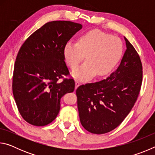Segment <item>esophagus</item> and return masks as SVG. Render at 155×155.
Instances as JSON below:
<instances>
[{
  "instance_id": "obj_1",
  "label": "esophagus",
  "mask_w": 155,
  "mask_h": 155,
  "mask_svg": "<svg viewBox=\"0 0 155 155\" xmlns=\"http://www.w3.org/2000/svg\"><path fill=\"white\" fill-rule=\"evenodd\" d=\"M81 85V83L78 80L75 81V89H77Z\"/></svg>"
}]
</instances>
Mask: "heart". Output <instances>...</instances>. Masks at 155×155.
<instances>
[{"mask_svg": "<svg viewBox=\"0 0 155 155\" xmlns=\"http://www.w3.org/2000/svg\"><path fill=\"white\" fill-rule=\"evenodd\" d=\"M123 51L124 45L120 38L95 29L81 35L77 43L68 42L64 55L71 70L76 69L85 57V64L72 74L77 79L88 81L96 74L99 77L108 74L121 59Z\"/></svg>", "mask_w": 155, "mask_h": 155, "instance_id": "obj_1", "label": "heart"}]
</instances>
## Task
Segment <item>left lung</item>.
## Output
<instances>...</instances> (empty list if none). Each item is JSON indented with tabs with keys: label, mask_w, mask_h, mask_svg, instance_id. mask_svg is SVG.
Listing matches in <instances>:
<instances>
[{
	"label": "left lung",
	"mask_w": 155,
	"mask_h": 155,
	"mask_svg": "<svg viewBox=\"0 0 155 155\" xmlns=\"http://www.w3.org/2000/svg\"><path fill=\"white\" fill-rule=\"evenodd\" d=\"M124 39L127 50L117 69L106 79L80 85L76 91L81 124L94 134H104L118 127L140 94L142 64L134 47Z\"/></svg>",
	"instance_id": "left-lung-1"
}]
</instances>
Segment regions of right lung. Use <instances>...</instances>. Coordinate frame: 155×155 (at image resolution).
Returning <instances> with one entry per match:
<instances>
[{"label": "right lung", "mask_w": 155, "mask_h": 155, "mask_svg": "<svg viewBox=\"0 0 155 155\" xmlns=\"http://www.w3.org/2000/svg\"><path fill=\"white\" fill-rule=\"evenodd\" d=\"M82 25L71 21L46 23L26 40L18 51L13 74V94L21 116L37 127L50 124L60 110V100L74 91L64 61L65 44ZM59 78L63 81L59 82Z\"/></svg>", "instance_id": "1"}]
</instances>
